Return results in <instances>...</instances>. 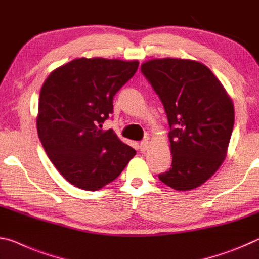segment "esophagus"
<instances>
[{
  "mask_svg": "<svg viewBox=\"0 0 259 259\" xmlns=\"http://www.w3.org/2000/svg\"><path fill=\"white\" fill-rule=\"evenodd\" d=\"M139 148H140V151H141V152L147 151L148 148H149V142H148L147 140H145V141H142L141 143H140Z\"/></svg>",
  "mask_w": 259,
  "mask_h": 259,
  "instance_id": "34e87169",
  "label": "esophagus"
}]
</instances>
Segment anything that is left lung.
<instances>
[{"mask_svg":"<svg viewBox=\"0 0 259 259\" xmlns=\"http://www.w3.org/2000/svg\"><path fill=\"white\" fill-rule=\"evenodd\" d=\"M141 72L166 112L171 168L159 180L176 190H192L210 179L226 158L234 107L209 67L192 59L154 58Z\"/></svg>","mask_w":259,"mask_h":259,"instance_id":"8db88e82","label":"left lung"}]
</instances>
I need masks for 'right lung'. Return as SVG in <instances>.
Wrapping results in <instances>:
<instances>
[{"label":"right lung","mask_w":259,"mask_h":259,"mask_svg":"<svg viewBox=\"0 0 259 259\" xmlns=\"http://www.w3.org/2000/svg\"><path fill=\"white\" fill-rule=\"evenodd\" d=\"M138 66V61L75 58L42 84L37 134L55 167L75 187L91 192L104 187L137 154L102 124L113 111V96Z\"/></svg>","instance_id":"obj_1"}]
</instances>
